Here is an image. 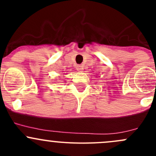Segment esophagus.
I'll return each mask as SVG.
<instances>
[{
  "instance_id": "1",
  "label": "esophagus",
  "mask_w": 156,
  "mask_h": 156,
  "mask_svg": "<svg viewBox=\"0 0 156 156\" xmlns=\"http://www.w3.org/2000/svg\"><path fill=\"white\" fill-rule=\"evenodd\" d=\"M78 72H83V69H84V68H83L82 66H78Z\"/></svg>"
}]
</instances>
